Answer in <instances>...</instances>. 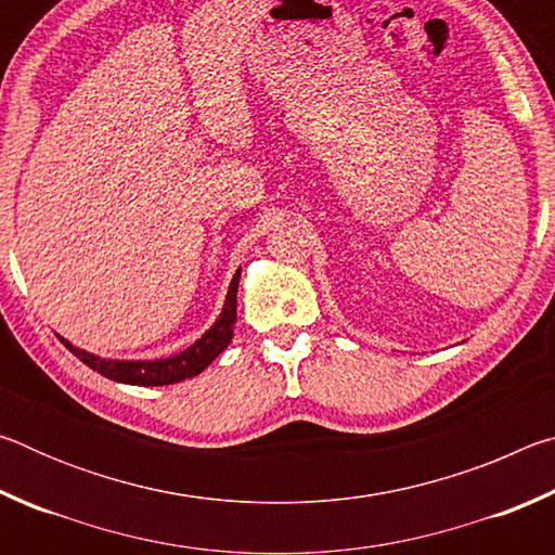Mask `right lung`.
<instances>
[{"label":"right lung","mask_w":555,"mask_h":555,"mask_svg":"<svg viewBox=\"0 0 555 555\" xmlns=\"http://www.w3.org/2000/svg\"><path fill=\"white\" fill-rule=\"evenodd\" d=\"M237 286H240V271L234 274L228 298H224L222 313L208 333L201 340H195L188 350L181 354L166 357V360H152V362H117V360H100V357L90 354L80 347H73L68 340L63 345L78 357L82 364L107 379H115L121 384H137V387H164V384H176L183 379H191L201 374L208 364L218 357L224 347L232 340V327L237 321Z\"/></svg>","instance_id":"obj_1"}]
</instances>
